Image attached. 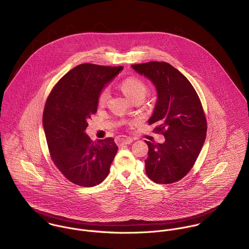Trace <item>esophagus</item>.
Masks as SVG:
<instances>
[{"mask_svg":"<svg viewBox=\"0 0 249 249\" xmlns=\"http://www.w3.org/2000/svg\"><path fill=\"white\" fill-rule=\"evenodd\" d=\"M133 142V140L130 138V137H127V136H118L116 138V142L117 144L119 145H123V144H129Z\"/></svg>","mask_w":249,"mask_h":249,"instance_id":"1","label":"esophagus"}]
</instances>
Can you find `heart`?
Wrapping results in <instances>:
<instances>
[{
	"instance_id": "obj_1",
	"label": "heart",
	"mask_w": 249,
	"mask_h": 249,
	"mask_svg": "<svg viewBox=\"0 0 249 249\" xmlns=\"http://www.w3.org/2000/svg\"><path fill=\"white\" fill-rule=\"evenodd\" d=\"M120 89L124 92V94L130 100H134L136 98H144L147 93L146 84L138 77H127L124 79L120 84ZM109 98V90L105 89L101 91L98 103L100 106H104L107 104Z\"/></svg>"
}]
</instances>
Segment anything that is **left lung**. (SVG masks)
Instances as JSON below:
<instances>
[{"instance_id":"obj_1","label":"left lung","mask_w":249,"mask_h":249,"mask_svg":"<svg viewBox=\"0 0 249 249\" xmlns=\"http://www.w3.org/2000/svg\"><path fill=\"white\" fill-rule=\"evenodd\" d=\"M157 89V101L149 124L164 136L162 143L145 141L148 157L145 172L160 184L180 181L192 168L206 137V120L197 92L190 82L164 62L132 65Z\"/></svg>"}]
</instances>
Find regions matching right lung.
I'll return each mask as SVG.
<instances>
[{"instance_id": "1", "label": "right lung", "mask_w": 249, "mask_h": 249, "mask_svg": "<svg viewBox=\"0 0 249 249\" xmlns=\"http://www.w3.org/2000/svg\"><path fill=\"white\" fill-rule=\"evenodd\" d=\"M123 68L77 66L56 84L46 100L43 126L50 156L75 184L90 187L108 175L118 146L112 138L93 142L86 129L88 120L97 112L101 91Z\"/></svg>"}]
</instances>
